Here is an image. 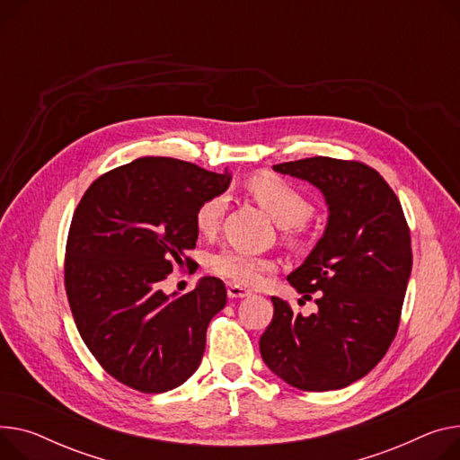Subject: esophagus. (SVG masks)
Instances as JSON below:
<instances>
[{
	"instance_id": "1",
	"label": "esophagus",
	"mask_w": 460,
	"mask_h": 460,
	"mask_svg": "<svg viewBox=\"0 0 460 460\" xmlns=\"http://www.w3.org/2000/svg\"><path fill=\"white\" fill-rule=\"evenodd\" d=\"M227 296H229L231 299H236V297H246V296H250V290L242 288V287H238V285H229V287H227Z\"/></svg>"
}]
</instances>
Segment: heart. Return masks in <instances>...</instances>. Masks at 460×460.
Here are the masks:
<instances>
[{"instance_id": "b5f03b06", "label": "heart", "mask_w": 460, "mask_h": 460, "mask_svg": "<svg viewBox=\"0 0 460 460\" xmlns=\"http://www.w3.org/2000/svg\"><path fill=\"white\" fill-rule=\"evenodd\" d=\"M252 196L271 214L273 220L283 227H297L307 222L314 207L299 189L287 179L261 172L246 182ZM227 207L226 194H214L203 199L194 212V226L199 234H214L220 227ZM210 273L242 287H255L266 273L275 270V261L264 255H255L236 248H224L212 253L207 262Z\"/></svg>"}]
</instances>
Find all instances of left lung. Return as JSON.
Here are the masks:
<instances>
[{
	"label": "left lung",
	"mask_w": 460,
	"mask_h": 460,
	"mask_svg": "<svg viewBox=\"0 0 460 460\" xmlns=\"http://www.w3.org/2000/svg\"><path fill=\"white\" fill-rule=\"evenodd\" d=\"M273 170L318 187L329 222L288 275L305 299L316 294L318 313L305 318L273 296L261 355L299 390H339L374 370L395 339L412 270L411 229L388 182L360 161L311 157Z\"/></svg>",
	"instance_id": "1"
}]
</instances>
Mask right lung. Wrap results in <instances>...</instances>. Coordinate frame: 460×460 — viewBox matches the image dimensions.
<instances>
[{
  "mask_svg": "<svg viewBox=\"0 0 460 460\" xmlns=\"http://www.w3.org/2000/svg\"><path fill=\"white\" fill-rule=\"evenodd\" d=\"M229 173L168 157H140L100 175L68 231L65 288L83 342L102 368L133 390L161 394L201 362L207 327L227 303L222 279L203 278L181 297L161 285L192 266L194 212L229 187Z\"/></svg>",
  "mask_w": 460,
  "mask_h": 460,
  "instance_id": "1",
  "label": "right lung"
}]
</instances>
